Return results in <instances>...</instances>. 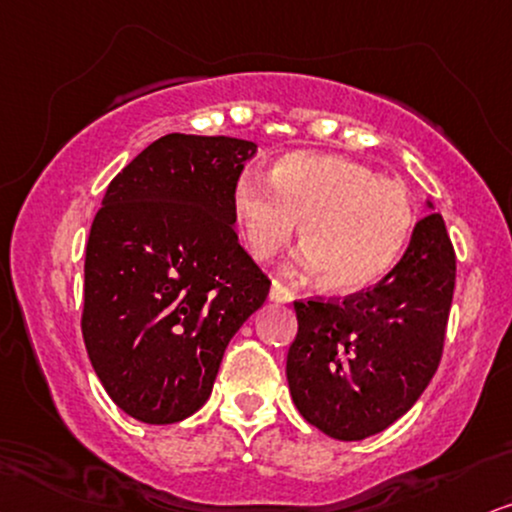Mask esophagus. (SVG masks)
Segmentation results:
<instances>
[{"mask_svg": "<svg viewBox=\"0 0 512 512\" xmlns=\"http://www.w3.org/2000/svg\"><path fill=\"white\" fill-rule=\"evenodd\" d=\"M269 300H274V302H293L295 295H293V290L286 286V283L278 281V278H274V281H271Z\"/></svg>", "mask_w": 512, "mask_h": 512, "instance_id": "34e87169", "label": "esophagus"}]
</instances>
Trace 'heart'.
I'll return each instance as SVG.
<instances>
[{"mask_svg":"<svg viewBox=\"0 0 512 512\" xmlns=\"http://www.w3.org/2000/svg\"><path fill=\"white\" fill-rule=\"evenodd\" d=\"M231 208L245 248L260 262L286 248L302 222L300 264L335 293L378 283L399 260L416 224L404 186L359 160L316 151L276 158L269 181L243 170Z\"/></svg>","mask_w":512,"mask_h":512,"instance_id":"1","label":"heart"}]
</instances>
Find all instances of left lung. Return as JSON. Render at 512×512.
<instances>
[{
    "mask_svg": "<svg viewBox=\"0 0 512 512\" xmlns=\"http://www.w3.org/2000/svg\"><path fill=\"white\" fill-rule=\"evenodd\" d=\"M454 283V245L442 215H428L373 288L345 300H297L286 375L302 418L357 442L404 416L442 359Z\"/></svg>",
    "mask_w": 512,
    "mask_h": 512,
    "instance_id": "8db88e82",
    "label": "left lung"
}]
</instances>
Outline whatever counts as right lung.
Instances as JSON below:
<instances>
[{"label": "right lung", "mask_w": 512, "mask_h": 512, "mask_svg": "<svg viewBox=\"0 0 512 512\" xmlns=\"http://www.w3.org/2000/svg\"><path fill=\"white\" fill-rule=\"evenodd\" d=\"M257 146L167 134L108 184L84 257L82 338L101 385L148 425L189 418L271 281L241 248L231 196Z\"/></svg>", "instance_id": "add662e5"}]
</instances>
